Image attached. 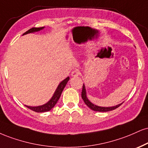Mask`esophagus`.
Returning a JSON list of instances; mask_svg holds the SVG:
<instances>
[{
	"instance_id": "obj_1",
	"label": "esophagus",
	"mask_w": 148,
	"mask_h": 148,
	"mask_svg": "<svg viewBox=\"0 0 148 148\" xmlns=\"http://www.w3.org/2000/svg\"><path fill=\"white\" fill-rule=\"evenodd\" d=\"M71 75L72 76H74V77H76V76H78L80 75V71L79 69H74V70L72 72V74H71Z\"/></svg>"
}]
</instances>
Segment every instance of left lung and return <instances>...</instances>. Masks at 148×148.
I'll use <instances>...</instances> for the list:
<instances>
[{
  "label": "left lung",
  "instance_id": "8db88e82",
  "mask_svg": "<svg viewBox=\"0 0 148 148\" xmlns=\"http://www.w3.org/2000/svg\"><path fill=\"white\" fill-rule=\"evenodd\" d=\"M81 97L83 99V101H84L85 104L88 106L90 109L94 110V111H97V112H108V111H111V110H115L116 108H118L122 104H119L117 105V106H114V107H108V108H106V107H100V106H95V105L93 104L90 102V101L88 100V98L86 97V91H85V85L83 84V89H82V92H81Z\"/></svg>",
  "mask_w": 148,
  "mask_h": 148
}]
</instances>
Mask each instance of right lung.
Masks as SVG:
<instances>
[{
	"instance_id": "add662e5",
	"label": "right lung",
	"mask_w": 148,
	"mask_h": 148,
	"mask_svg": "<svg viewBox=\"0 0 148 148\" xmlns=\"http://www.w3.org/2000/svg\"><path fill=\"white\" fill-rule=\"evenodd\" d=\"M43 28L44 27H32L31 28V29H29V30H27V31L23 34V35L27 34H29V33L34 32L40 31V29H43ZM69 80V77L68 76V77L66 78L65 80H63V81H62L59 85H58V88H57L56 91H55V93L54 94V95H53L52 98H51L50 100H49V101H48L46 104L42 105V106H38V107H30V106H25L27 108H29V109L32 110V111L36 112H48L49 111V110H51L53 108H54L55 105L56 104L57 101H58V99H59V98L60 97V95H61L63 89L65 88V85H66L67 83L68 82Z\"/></svg>"
}]
</instances>
